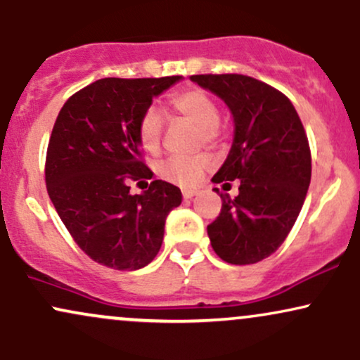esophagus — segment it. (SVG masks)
<instances>
[{
	"mask_svg": "<svg viewBox=\"0 0 360 360\" xmlns=\"http://www.w3.org/2000/svg\"><path fill=\"white\" fill-rule=\"evenodd\" d=\"M198 194L196 189H184L183 191V196L186 198V200H191V198H194Z\"/></svg>",
	"mask_w": 360,
	"mask_h": 360,
	"instance_id": "obj_1",
	"label": "esophagus"
}]
</instances>
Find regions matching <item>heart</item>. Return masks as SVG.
I'll list each match as a JSON object with an SVG mask.
<instances>
[{
	"label": "heart",
	"mask_w": 360,
	"mask_h": 360,
	"mask_svg": "<svg viewBox=\"0 0 360 360\" xmlns=\"http://www.w3.org/2000/svg\"><path fill=\"white\" fill-rule=\"evenodd\" d=\"M169 106L179 117L191 122L200 128V134L205 142H213L217 139V125L220 122V111L217 103L210 94L201 89H184L172 94ZM164 131V118L160 111L148 108L139 122V140L142 147L148 152H157L160 147ZM212 166V157L206 154L198 155H174L169 157L160 164L159 172L164 179L171 181L183 188H191L201 179L203 172Z\"/></svg>",
	"instance_id": "1"
}]
</instances>
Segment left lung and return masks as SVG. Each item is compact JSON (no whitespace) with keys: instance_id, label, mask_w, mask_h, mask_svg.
<instances>
[{"instance_id":"left-lung-1","label":"left lung","mask_w":360,"mask_h":360,"mask_svg":"<svg viewBox=\"0 0 360 360\" xmlns=\"http://www.w3.org/2000/svg\"><path fill=\"white\" fill-rule=\"evenodd\" d=\"M189 79L225 101L233 117L232 148L212 181L238 179L240 186L235 200L220 194L210 242L225 262L255 264L279 249L307 198L311 154L303 123L281 91L254 77L200 74Z\"/></svg>"}]
</instances>
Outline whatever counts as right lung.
Masks as SVG:
<instances>
[{
    "mask_svg": "<svg viewBox=\"0 0 360 360\" xmlns=\"http://www.w3.org/2000/svg\"><path fill=\"white\" fill-rule=\"evenodd\" d=\"M183 76L105 77L64 103L49 140L45 183L62 223L94 262L117 271L150 264L169 212L183 201L162 179L131 194L128 181L152 179L140 160L139 122L152 100Z\"/></svg>",
    "mask_w": 360,
    "mask_h": 360,
    "instance_id": "obj_1",
    "label": "right lung"
}]
</instances>
